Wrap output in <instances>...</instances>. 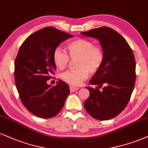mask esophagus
I'll return each mask as SVG.
<instances>
[{
	"instance_id": "1",
	"label": "esophagus",
	"mask_w": 148,
	"mask_h": 148,
	"mask_svg": "<svg viewBox=\"0 0 148 148\" xmlns=\"http://www.w3.org/2000/svg\"><path fill=\"white\" fill-rule=\"evenodd\" d=\"M77 90H78L77 87H74V86H70L71 92H75V91H76Z\"/></svg>"
}]
</instances>
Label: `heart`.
Masks as SVG:
<instances>
[{
  "instance_id": "obj_1",
  "label": "heart",
  "mask_w": 148,
  "mask_h": 148,
  "mask_svg": "<svg viewBox=\"0 0 148 148\" xmlns=\"http://www.w3.org/2000/svg\"><path fill=\"white\" fill-rule=\"evenodd\" d=\"M69 55L60 47L54 50L53 54L55 65L60 70L66 69L71 58L77 60V69L69 71L61 75V79L71 86H78L88 77L89 73L99 71L104 61V52L99 45H94L92 40L77 38L68 44Z\"/></svg>"
}]
</instances>
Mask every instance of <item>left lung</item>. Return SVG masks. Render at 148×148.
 I'll return each instance as SVG.
<instances>
[{
	"label": "left lung",
	"mask_w": 148,
	"mask_h": 148,
	"mask_svg": "<svg viewBox=\"0 0 148 148\" xmlns=\"http://www.w3.org/2000/svg\"><path fill=\"white\" fill-rule=\"evenodd\" d=\"M82 34L99 40L105 56L101 68L89 82L98 88L86 87L90 95L84 106L94 119H110L124 110L130 101L136 80L134 53L125 38L110 27H101ZM103 85L105 86L99 91Z\"/></svg>",
	"instance_id": "8db88e82"
}]
</instances>
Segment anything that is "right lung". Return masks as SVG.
<instances>
[{"label": "right lung", "mask_w": 148, "mask_h": 148, "mask_svg": "<svg viewBox=\"0 0 148 148\" xmlns=\"http://www.w3.org/2000/svg\"><path fill=\"white\" fill-rule=\"evenodd\" d=\"M73 36L52 27L38 30L29 36L20 47L14 64L16 88L23 104L31 113L43 119L52 118L62 109L70 93L69 85L59 80L48 85L56 67L54 50Z\"/></svg>", "instance_id": "add662e5"}]
</instances>
